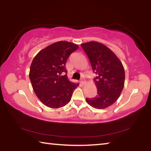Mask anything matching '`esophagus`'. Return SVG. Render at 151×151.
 <instances>
[{
  "label": "esophagus",
  "mask_w": 151,
  "mask_h": 151,
  "mask_svg": "<svg viewBox=\"0 0 151 151\" xmlns=\"http://www.w3.org/2000/svg\"><path fill=\"white\" fill-rule=\"evenodd\" d=\"M85 83H86V81H85V79L82 78L81 80V85H84Z\"/></svg>",
  "instance_id": "1"
}]
</instances>
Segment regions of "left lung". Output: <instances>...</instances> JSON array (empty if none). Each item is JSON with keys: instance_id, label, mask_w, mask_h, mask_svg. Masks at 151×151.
I'll return each instance as SVG.
<instances>
[{"instance_id": "obj_1", "label": "left lung", "mask_w": 151, "mask_h": 151, "mask_svg": "<svg viewBox=\"0 0 151 151\" xmlns=\"http://www.w3.org/2000/svg\"><path fill=\"white\" fill-rule=\"evenodd\" d=\"M96 76L94 81L97 94L86 98L94 108L103 109L112 105L119 99L124 87L125 73L123 66L112 50L101 43L91 41L81 45Z\"/></svg>"}]
</instances>
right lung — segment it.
<instances>
[{
  "instance_id": "right-lung-1",
  "label": "right lung",
  "mask_w": 151,
  "mask_h": 151,
  "mask_svg": "<svg viewBox=\"0 0 151 151\" xmlns=\"http://www.w3.org/2000/svg\"><path fill=\"white\" fill-rule=\"evenodd\" d=\"M78 48L74 43L58 41L40 50L33 59L30 80L36 95L47 106L58 109L65 106L78 86L68 79L65 66L68 57Z\"/></svg>"
}]
</instances>
